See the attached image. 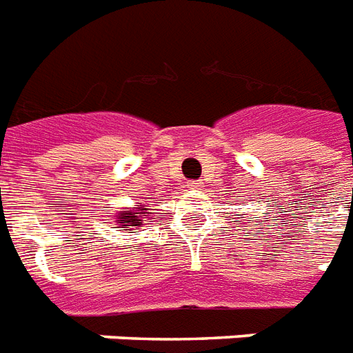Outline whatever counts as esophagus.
<instances>
[{"mask_svg": "<svg viewBox=\"0 0 353 353\" xmlns=\"http://www.w3.org/2000/svg\"><path fill=\"white\" fill-rule=\"evenodd\" d=\"M202 187H203L202 181H190V183H189V189H192V190L202 189Z\"/></svg>", "mask_w": 353, "mask_h": 353, "instance_id": "34e87169", "label": "esophagus"}]
</instances>
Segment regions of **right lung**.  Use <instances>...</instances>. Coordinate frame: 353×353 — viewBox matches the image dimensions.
<instances>
[{
    "instance_id": "1",
    "label": "right lung",
    "mask_w": 353,
    "mask_h": 353,
    "mask_svg": "<svg viewBox=\"0 0 353 353\" xmlns=\"http://www.w3.org/2000/svg\"><path fill=\"white\" fill-rule=\"evenodd\" d=\"M148 205H140V208H132V210L119 211L116 216V223L119 224L117 228H129V226H134V228H140L143 223V219H148Z\"/></svg>"
}]
</instances>
